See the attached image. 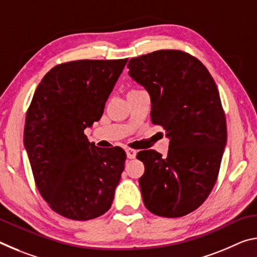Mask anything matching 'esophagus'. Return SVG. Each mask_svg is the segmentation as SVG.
Masks as SVG:
<instances>
[{
    "instance_id": "34e87169",
    "label": "esophagus",
    "mask_w": 257,
    "mask_h": 257,
    "mask_svg": "<svg viewBox=\"0 0 257 257\" xmlns=\"http://www.w3.org/2000/svg\"><path fill=\"white\" fill-rule=\"evenodd\" d=\"M125 152H127L128 159H135V158H136V155H137V151L136 150L127 149V150H125Z\"/></svg>"
}]
</instances>
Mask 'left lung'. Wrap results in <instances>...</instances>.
I'll return each instance as SVG.
<instances>
[{"mask_svg": "<svg viewBox=\"0 0 257 257\" xmlns=\"http://www.w3.org/2000/svg\"><path fill=\"white\" fill-rule=\"evenodd\" d=\"M128 69L150 94L152 122L170 138L167 158L154 150L137 154L145 165L143 202L159 216H184L205 202L219 176L227 143L219 90L201 61L180 50L130 59Z\"/></svg>", "mask_w": 257, "mask_h": 257, "instance_id": "8db88e82", "label": "left lung"}]
</instances>
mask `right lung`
Returning <instances> with one entry per match:
<instances>
[{
	"mask_svg": "<svg viewBox=\"0 0 257 257\" xmlns=\"http://www.w3.org/2000/svg\"><path fill=\"white\" fill-rule=\"evenodd\" d=\"M128 59L78 60L52 68L26 114L24 143L37 189L58 214L87 221L111 207L127 155L84 130L98 121Z\"/></svg>",
	"mask_w": 257,
	"mask_h": 257,
	"instance_id": "obj_1",
	"label": "right lung"
}]
</instances>
